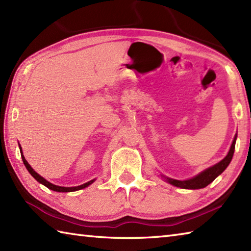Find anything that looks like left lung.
I'll return each mask as SVG.
<instances>
[{"mask_svg": "<svg viewBox=\"0 0 251 251\" xmlns=\"http://www.w3.org/2000/svg\"><path fill=\"white\" fill-rule=\"evenodd\" d=\"M236 139H237V135H235V137H234L230 150H228V153L226 154V156L223 158L222 161L217 163L216 165H214V166L202 170L201 173L194 176V177L186 179V180H177V179L165 177V176H163V175H161V176L165 179V181H167L169 184L177 186V188L189 189V190H197V189L205 188V186H207L208 184H210L212 181H214L218 177V176L225 172L226 167L228 166V164L231 163L233 154H234V150H235Z\"/></svg>", "mask_w": 251, "mask_h": 251, "instance_id": "left-lung-1", "label": "left lung"}]
</instances>
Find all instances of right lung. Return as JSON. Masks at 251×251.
Listing matches in <instances>:
<instances>
[{
	"label": "right lung",
	"mask_w": 251,
	"mask_h": 251,
	"mask_svg": "<svg viewBox=\"0 0 251 251\" xmlns=\"http://www.w3.org/2000/svg\"><path fill=\"white\" fill-rule=\"evenodd\" d=\"M18 146H19V149H20L21 158H23V162H24V164H25V168L28 169V172L31 174L32 177H33L36 181H39V182H40L41 184H43V185L46 186V188H49L50 190H52V191H55V192H75V191H78V190H82V189L87 188L88 185H90L93 182H95L96 179L90 180V181H88V182L84 183V184H81V185H77V186H59V185L52 184V183L50 182V181H47L46 179H44L43 177H42V176H40L39 174H37V173L35 172V170L30 166V164L25 161V158L24 154H23V150H21L20 145H18Z\"/></svg>",
	"instance_id": "right-lung-1"
}]
</instances>
